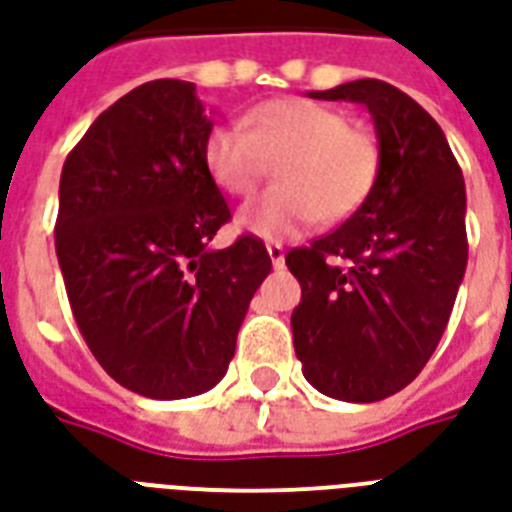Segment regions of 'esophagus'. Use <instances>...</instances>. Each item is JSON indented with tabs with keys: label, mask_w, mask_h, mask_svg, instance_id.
<instances>
[{
	"label": "esophagus",
	"mask_w": 512,
	"mask_h": 512,
	"mask_svg": "<svg viewBox=\"0 0 512 512\" xmlns=\"http://www.w3.org/2000/svg\"><path fill=\"white\" fill-rule=\"evenodd\" d=\"M266 252L268 257H271V266L274 268L285 266V249H282V244H274V241H271V244H266Z\"/></svg>",
	"instance_id": "34e87169"
}]
</instances>
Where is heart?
Returning <instances> with one entry per match:
<instances>
[{
  "label": "heart",
  "instance_id": "obj_1",
  "mask_svg": "<svg viewBox=\"0 0 512 512\" xmlns=\"http://www.w3.org/2000/svg\"><path fill=\"white\" fill-rule=\"evenodd\" d=\"M243 124H219L206 135L203 162L211 181L244 198L276 162V187L246 203L238 225L260 238H287L312 225L350 217L372 192L380 170L374 135L347 124L323 102L282 97L263 102Z\"/></svg>",
  "mask_w": 512,
  "mask_h": 512
}]
</instances>
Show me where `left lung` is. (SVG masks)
<instances>
[{"label":"left lung","instance_id":"left-lung-1","mask_svg":"<svg viewBox=\"0 0 512 512\" xmlns=\"http://www.w3.org/2000/svg\"><path fill=\"white\" fill-rule=\"evenodd\" d=\"M363 102L380 170L358 211L285 257L304 377L331 399L380 401L407 388L445 333L467 268V189L445 132L410 94L377 78L309 92Z\"/></svg>","mask_w":512,"mask_h":512}]
</instances>
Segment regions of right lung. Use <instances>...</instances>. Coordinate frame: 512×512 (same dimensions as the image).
I'll use <instances>...</instances> for the list:
<instances>
[{"mask_svg": "<svg viewBox=\"0 0 512 512\" xmlns=\"http://www.w3.org/2000/svg\"><path fill=\"white\" fill-rule=\"evenodd\" d=\"M211 119L195 83L124 94L62 168L56 257L78 331L113 380L149 399L214 388L236 352L266 244L208 241L230 208L203 162Z\"/></svg>", "mask_w": 512, "mask_h": 512, "instance_id": "right-lung-1", "label": "right lung"}]
</instances>
